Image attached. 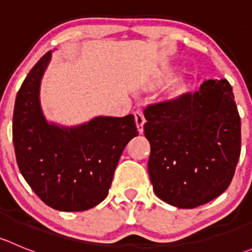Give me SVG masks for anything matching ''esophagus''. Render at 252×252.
I'll return each mask as SVG.
<instances>
[{
	"label": "esophagus",
	"mask_w": 252,
	"mask_h": 252,
	"mask_svg": "<svg viewBox=\"0 0 252 252\" xmlns=\"http://www.w3.org/2000/svg\"><path fill=\"white\" fill-rule=\"evenodd\" d=\"M134 117H135L136 126H138L139 133H142V131H144V124H145L144 113H142L141 111H136L135 113H134Z\"/></svg>",
	"instance_id": "obj_1"
}]
</instances>
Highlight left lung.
Masks as SVG:
<instances>
[{"mask_svg":"<svg viewBox=\"0 0 252 252\" xmlns=\"http://www.w3.org/2000/svg\"><path fill=\"white\" fill-rule=\"evenodd\" d=\"M149 174L167 204L194 208L229 187L240 157L241 124L227 79L206 80L194 94L147 106Z\"/></svg>","mask_w":252,"mask_h":252,"instance_id":"1","label":"left lung"}]
</instances>
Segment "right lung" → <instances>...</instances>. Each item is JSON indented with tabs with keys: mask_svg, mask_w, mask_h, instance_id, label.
<instances>
[{
	"mask_svg": "<svg viewBox=\"0 0 252 252\" xmlns=\"http://www.w3.org/2000/svg\"><path fill=\"white\" fill-rule=\"evenodd\" d=\"M51 53L32 68L17 94V163L47 206L65 212L86 211L106 199L122 152L139 133L133 114L100 116L70 128L48 123L40 105V85Z\"/></svg>",
	"mask_w": 252,
	"mask_h": 252,
	"instance_id": "add662e5",
	"label": "right lung"
}]
</instances>
